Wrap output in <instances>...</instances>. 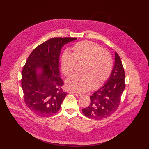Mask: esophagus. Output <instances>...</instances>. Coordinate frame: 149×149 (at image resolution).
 I'll return each instance as SVG.
<instances>
[{
    "label": "esophagus",
    "instance_id": "obj_1",
    "mask_svg": "<svg viewBox=\"0 0 149 149\" xmlns=\"http://www.w3.org/2000/svg\"><path fill=\"white\" fill-rule=\"evenodd\" d=\"M72 93L74 94L77 97H79V96H80L81 95V93H77V92H72Z\"/></svg>",
    "mask_w": 149,
    "mask_h": 149
}]
</instances>
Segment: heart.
Returning <instances> with one entry per match:
<instances>
[{
    "label": "heart",
    "mask_w": 149,
    "mask_h": 149,
    "mask_svg": "<svg viewBox=\"0 0 149 149\" xmlns=\"http://www.w3.org/2000/svg\"><path fill=\"white\" fill-rule=\"evenodd\" d=\"M76 63L83 64V75H73L66 81L71 90L83 93L100 87L107 81L112 71L110 54L98 45L90 41H81L71 48V54L65 52L61 58V70L66 77L74 71Z\"/></svg>",
    "instance_id": "b5f03b06"
}]
</instances>
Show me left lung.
<instances>
[{
    "mask_svg": "<svg viewBox=\"0 0 149 149\" xmlns=\"http://www.w3.org/2000/svg\"><path fill=\"white\" fill-rule=\"evenodd\" d=\"M125 72L118 54L115 53V64L110 78L104 86L90 96L91 102L82 109L86 117L101 120L111 115L120 105L125 88Z\"/></svg>",
    "mask_w": 149,
    "mask_h": 149,
    "instance_id": "8db88e82",
    "label": "left lung"
}]
</instances>
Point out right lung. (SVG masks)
Masks as SVG:
<instances>
[{
	"label": "right lung",
	"instance_id": "obj_1",
	"mask_svg": "<svg viewBox=\"0 0 149 149\" xmlns=\"http://www.w3.org/2000/svg\"><path fill=\"white\" fill-rule=\"evenodd\" d=\"M75 38L56 37L41 44L31 52L23 68L21 84L27 107L36 115L50 117L61 108L67 93L63 91L59 58L62 47ZM41 69L40 74L37 70Z\"/></svg>",
	"mask_w": 149,
	"mask_h": 149
}]
</instances>
